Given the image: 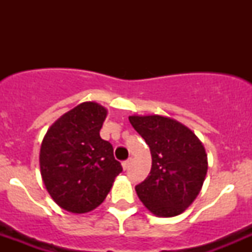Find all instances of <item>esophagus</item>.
Segmentation results:
<instances>
[{
	"label": "esophagus",
	"mask_w": 252,
	"mask_h": 252,
	"mask_svg": "<svg viewBox=\"0 0 252 252\" xmlns=\"http://www.w3.org/2000/svg\"><path fill=\"white\" fill-rule=\"evenodd\" d=\"M130 162H131V158H129V159H126V161H124L123 163H122L124 171H126V169L129 168V166H130Z\"/></svg>",
	"instance_id": "34e87169"
}]
</instances>
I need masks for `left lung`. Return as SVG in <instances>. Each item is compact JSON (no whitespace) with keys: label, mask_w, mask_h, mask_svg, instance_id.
<instances>
[{"label":"left lung","mask_w":252,"mask_h":252,"mask_svg":"<svg viewBox=\"0 0 252 252\" xmlns=\"http://www.w3.org/2000/svg\"><path fill=\"white\" fill-rule=\"evenodd\" d=\"M152 156L146 179L135 187L141 202L158 217H174L196 199L207 173V155L197 136L174 119L130 116Z\"/></svg>","instance_id":"8db88e82"}]
</instances>
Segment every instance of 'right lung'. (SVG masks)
I'll return each mask as SVG.
<instances>
[{
  "label": "right lung",
  "instance_id": "1",
  "mask_svg": "<svg viewBox=\"0 0 252 252\" xmlns=\"http://www.w3.org/2000/svg\"><path fill=\"white\" fill-rule=\"evenodd\" d=\"M106 116L107 111L98 103H80L57 119L42 140V180L63 210L85 213L96 208L123 171L111 142L100 136Z\"/></svg>",
  "mask_w": 252,
  "mask_h": 252
}]
</instances>
